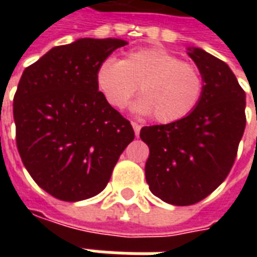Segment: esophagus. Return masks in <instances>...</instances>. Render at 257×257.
<instances>
[{"label":"esophagus","mask_w":257,"mask_h":257,"mask_svg":"<svg viewBox=\"0 0 257 257\" xmlns=\"http://www.w3.org/2000/svg\"><path fill=\"white\" fill-rule=\"evenodd\" d=\"M132 126H134L135 135H136V136H139L140 128H142V126H140V125H139V123H138V122H134V121H132Z\"/></svg>","instance_id":"1"}]
</instances>
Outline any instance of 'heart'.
I'll use <instances>...</instances> for the list:
<instances>
[{
  "label": "heart",
  "instance_id": "heart-1",
  "mask_svg": "<svg viewBox=\"0 0 257 257\" xmlns=\"http://www.w3.org/2000/svg\"><path fill=\"white\" fill-rule=\"evenodd\" d=\"M96 81L106 100L121 110L136 93L134 108L154 114L158 122L171 123L186 118L204 96V78L198 68L161 48H143L122 60L106 59L97 68Z\"/></svg>",
  "mask_w": 257,
  "mask_h": 257
}]
</instances>
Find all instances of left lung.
Masks as SVG:
<instances>
[{"instance_id":"left-lung-1","label":"left lung","mask_w":257,"mask_h":257,"mask_svg":"<svg viewBox=\"0 0 257 257\" xmlns=\"http://www.w3.org/2000/svg\"><path fill=\"white\" fill-rule=\"evenodd\" d=\"M189 56L204 78V96L187 117L143 126L140 139L150 149L146 180L168 204L187 206L206 198L231 171L245 131V92L223 60L201 48Z\"/></svg>"}]
</instances>
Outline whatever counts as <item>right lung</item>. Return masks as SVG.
I'll return each instance as SVG.
<instances>
[{
  "label": "right lung",
  "instance_id": "add662e5",
  "mask_svg": "<svg viewBox=\"0 0 257 257\" xmlns=\"http://www.w3.org/2000/svg\"><path fill=\"white\" fill-rule=\"evenodd\" d=\"M128 42L79 38L52 48L22 74L14 97L16 146L42 190L75 202L104 190L132 125L99 90L97 68Z\"/></svg>",
  "mask_w": 257,
  "mask_h": 257
}]
</instances>
